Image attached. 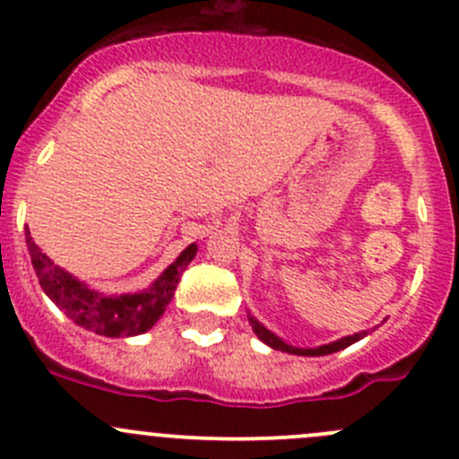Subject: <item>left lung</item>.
Listing matches in <instances>:
<instances>
[{
	"label": "left lung",
	"instance_id": "left-lung-1",
	"mask_svg": "<svg viewBox=\"0 0 459 459\" xmlns=\"http://www.w3.org/2000/svg\"><path fill=\"white\" fill-rule=\"evenodd\" d=\"M248 324H251L253 331H255V335L259 337V340H262L266 346H271V349L284 351V353H290V355H308V358H317V355L337 353V351L346 349V346L355 344V342H359V340H362V337L368 335V331H362V333H355V335H346V337H342V340L331 342V344L316 346V349H298V346L286 344V342L281 340V337H277L273 331H268V328L264 326V324H259L257 319L251 316V313H248Z\"/></svg>",
	"mask_w": 459,
	"mask_h": 459
}]
</instances>
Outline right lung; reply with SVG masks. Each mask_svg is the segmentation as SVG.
I'll list each match as a JSON object with an SVG mask.
<instances>
[{
  "label": "right lung",
  "instance_id": "add662e5",
  "mask_svg": "<svg viewBox=\"0 0 459 459\" xmlns=\"http://www.w3.org/2000/svg\"><path fill=\"white\" fill-rule=\"evenodd\" d=\"M26 244L41 290L77 326L104 337H133L151 331L157 319L164 316L184 268L197 253V244L184 248L179 257L140 293L104 295L59 268L46 253H41V248L32 242L29 229H26Z\"/></svg>",
  "mask_w": 459,
  "mask_h": 459
}]
</instances>
